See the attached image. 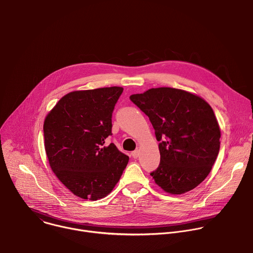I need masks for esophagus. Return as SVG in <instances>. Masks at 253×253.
Returning <instances> with one entry per match:
<instances>
[{"instance_id": "34e87169", "label": "esophagus", "mask_w": 253, "mask_h": 253, "mask_svg": "<svg viewBox=\"0 0 253 253\" xmlns=\"http://www.w3.org/2000/svg\"><path fill=\"white\" fill-rule=\"evenodd\" d=\"M139 154H140L139 150H135V151H133V152H132V157H133L134 159H136V158H138V157H139Z\"/></svg>"}]
</instances>
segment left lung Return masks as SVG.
Segmentation results:
<instances>
[{"label":"left lung","mask_w":253,"mask_h":253,"mask_svg":"<svg viewBox=\"0 0 253 253\" xmlns=\"http://www.w3.org/2000/svg\"><path fill=\"white\" fill-rule=\"evenodd\" d=\"M131 101L148 117L159 141L160 164L150 173L169 194H183L210 173L220 148V128L201 97L170 87L133 94Z\"/></svg>","instance_id":"8db88e82"}]
</instances>
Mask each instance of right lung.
I'll use <instances>...</instances> for the list:
<instances>
[{
	"label": "right lung",
	"instance_id": "obj_1",
	"mask_svg": "<svg viewBox=\"0 0 253 253\" xmlns=\"http://www.w3.org/2000/svg\"><path fill=\"white\" fill-rule=\"evenodd\" d=\"M122 87L73 91L62 97L44 121L45 150L52 171L82 199L98 200L109 194L129 157L114 143L112 113Z\"/></svg>",
	"mask_w": 253,
	"mask_h": 253
}]
</instances>
